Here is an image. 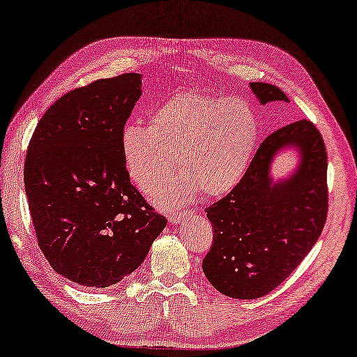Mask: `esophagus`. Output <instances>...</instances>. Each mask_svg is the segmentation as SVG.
Returning a JSON list of instances; mask_svg holds the SVG:
<instances>
[{
	"mask_svg": "<svg viewBox=\"0 0 357 357\" xmlns=\"http://www.w3.org/2000/svg\"><path fill=\"white\" fill-rule=\"evenodd\" d=\"M188 213H190V210H185V212H174V213H169L167 220H169V223H171V225H178L180 221H182Z\"/></svg>",
	"mask_w": 357,
	"mask_h": 357,
	"instance_id": "1",
	"label": "esophagus"
}]
</instances>
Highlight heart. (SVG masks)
<instances>
[{
  "label": "heart",
  "mask_w": 357,
  "mask_h": 357,
  "mask_svg": "<svg viewBox=\"0 0 357 357\" xmlns=\"http://www.w3.org/2000/svg\"><path fill=\"white\" fill-rule=\"evenodd\" d=\"M258 134V116L245 99L188 90L161 102L151 112L150 126L128 123L120 149L130 178L149 196L165 188L178 166L183 175L162 199L174 206L197 190L206 196L232 190Z\"/></svg>",
  "instance_id": "b5f03b06"
}]
</instances>
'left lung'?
Wrapping results in <instances>:
<instances>
[{"mask_svg":"<svg viewBox=\"0 0 357 357\" xmlns=\"http://www.w3.org/2000/svg\"><path fill=\"white\" fill-rule=\"evenodd\" d=\"M261 104L289 99L275 85L251 82ZM284 146L301 153L289 179L271 183L270 162ZM327 153L310 120H297L264 139L234 188L206 208L213 241L202 271L221 294L258 299L301 264L321 236L327 218Z\"/></svg>","mask_w":357,"mask_h":357,"instance_id":"left-lung-1","label":"left lung"}]
</instances>
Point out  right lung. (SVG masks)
I'll return each instance as SVG.
<instances>
[{
	"mask_svg": "<svg viewBox=\"0 0 357 357\" xmlns=\"http://www.w3.org/2000/svg\"><path fill=\"white\" fill-rule=\"evenodd\" d=\"M140 85V74L128 73L66 93L28 144L23 177L38 245L73 283H119L167 223L131 185L121 158V131Z\"/></svg>",
	"mask_w": 357,
	"mask_h": 357,
	"instance_id": "obj_1",
	"label": "right lung"
}]
</instances>
